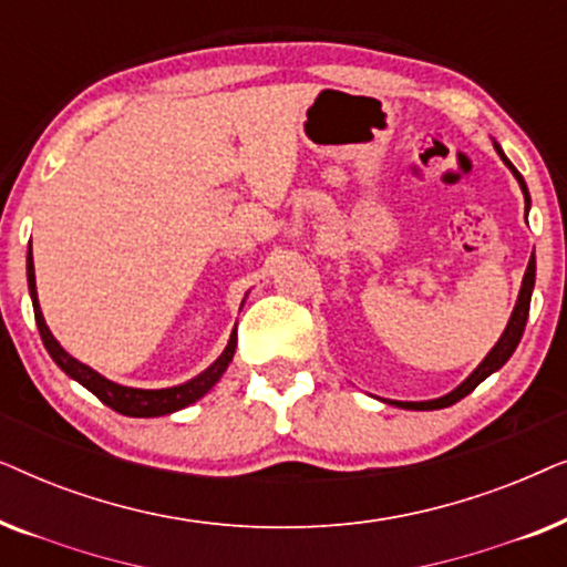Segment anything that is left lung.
I'll return each instance as SVG.
<instances>
[{"label":"left lung","instance_id":"obj_1","mask_svg":"<svg viewBox=\"0 0 567 567\" xmlns=\"http://www.w3.org/2000/svg\"><path fill=\"white\" fill-rule=\"evenodd\" d=\"M495 150H498V154L503 157V162H506V165L511 167V173L516 175V181H518V185H522V190H524V198H526V212H529V190H526V183H524V177L518 175V169L511 165L508 162V157L506 154H503V150L498 144H495ZM534 270H537V266H534V252H532V260H529V266H526V274H524V284H522V291H518V301H516V307H514V315H511V320H508V328H506V332H503L501 336V340L498 343H495V348L491 353L485 355V361L480 363V367L472 371V374L464 379V382L456 386L454 392H449V394H444V398H439V400H429V402H392V405H398V408H408V410H439V408H449V405H454V402H460L462 398H467V394L475 390V386L483 382V379H487L493 374V371H498L503 363H506L508 359H511V353L516 351V346H518V340H522V336H524V328H526V317H529V301H532V289H534Z\"/></svg>","mask_w":567,"mask_h":567}]
</instances>
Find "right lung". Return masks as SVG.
<instances>
[{
    "label": "right lung",
    "mask_w": 567,
    "mask_h": 567,
    "mask_svg": "<svg viewBox=\"0 0 567 567\" xmlns=\"http://www.w3.org/2000/svg\"><path fill=\"white\" fill-rule=\"evenodd\" d=\"M28 289H30V299H33V312H35V324L38 332H41V340L45 346V351L51 353V359L59 363L61 371H66L69 377L76 379L82 386L95 394V398L103 402V405L113 408L115 413L128 415V417H157V415H167L175 413V410L188 408L190 402H196L204 398V394L212 390V386L219 382V377L224 374V369L229 367L231 355H235L237 348V330L231 332L229 346L224 348V353L216 359L212 367H208L204 374H198L190 382H185L181 386H169V390H134V386H121L111 382V379L100 377L97 371H92L90 367H84L76 359H72L64 348L56 343V338L51 336L49 324H45L41 307H38V293H35V270H33V252L28 250Z\"/></svg>",
    "instance_id": "1"
}]
</instances>
